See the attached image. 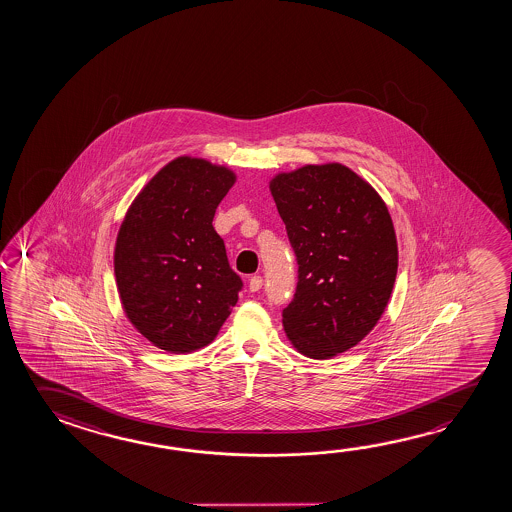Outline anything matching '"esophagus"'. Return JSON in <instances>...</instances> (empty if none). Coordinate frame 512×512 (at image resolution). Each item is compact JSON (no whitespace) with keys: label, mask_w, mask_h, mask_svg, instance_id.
I'll return each mask as SVG.
<instances>
[{"label":"esophagus","mask_w":512,"mask_h":512,"mask_svg":"<svg viewBox=\"0 0 512 512\" xmlns=\"http://www.w3.org/2000/svg\"><path fill=\"white\" fill-rule=\"evenodd\" d=\"M262 284H264L262 277H252L250 278V282H248V287H250V291H252V293H257V291L262 289Z\"/></svg>","instance_id":"34e87169"}]
</instances>
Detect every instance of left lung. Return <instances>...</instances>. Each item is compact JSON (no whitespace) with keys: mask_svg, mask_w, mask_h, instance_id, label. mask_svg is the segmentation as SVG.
I'll return each instance as SVG.
<instances>
[{"mask_svg":"<svg viewBox=\"0 0 512 512\" xmlns=\"http://www.w3.org/2000/svg\"><path fill=\"white\" fill-rule=\"evenodd\" d=\"M269 191L298 260L285 336L310 359H332L386 310L398 271L393 219L380 194L339 162L278 173Z\"/></svg>","mask_w":512,"mask_h":512,"instance_id":"left-lung-1","label":"left lung"}]
</instances>
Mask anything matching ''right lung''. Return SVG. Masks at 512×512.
Returning a JSON list of instances; mask_svg holds the SVG:
<instances>
[{
	"instance_id": "add662e5",
	"label": "right lung",
	"mask_w": 512,
	"mask_h": 512,
	"mask_svg": "<svg viewBox=\"0 0 512 512\" xmlns=\"http://www.w3.org/2000/svg\"><path fill=\"white\" fill-rule=\"evenodd\" d=\"M234 171L182 155L144 185L126 210L114 273L126 318L153 346L191 353L212 343L243 282L212 227Z\"/></svg>"
}]
</instances>
